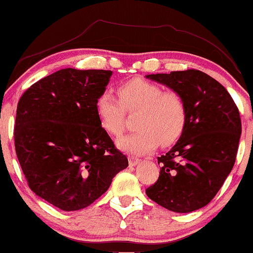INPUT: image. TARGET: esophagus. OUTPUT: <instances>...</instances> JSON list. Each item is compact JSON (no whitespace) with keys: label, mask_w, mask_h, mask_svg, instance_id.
<instances>
[{"label":"esophagus","mask_w":253,"mask_h":253,"mask_svg":"<svg viewBox=\"0 0 253 253\" xmlns=\"http://www.w3.org/2000/svg\"><path fill=\"white\" fill-rule=\"evenodd\" d=\"M139 162H140V159L137 158V157L129 156V165L130 166H136Z\"/></svg>","instance_id":"34e87169"}]
</instances>
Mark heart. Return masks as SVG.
Listing matches in <instances>:
<instances>
[{
    "label": "heart",
    "mask_w": 253,
    "mask_h": 253,
    "mask_svg": "<svg viewBox=\"0 0 253 253\" xmlns=\"http://www.w3.org/2000/svg\"><path fill=\"white\" fill-rule=\"evenodd\" d=\"M117 98L113 91L104 90L95 102L101 126L111 136H120L126 129V111L138 113V131L119 139L120 149L134 155H143L162 146L172 145L181 136L186 124L187 110L181 95L164 90L159 84L146 80L129 81L119 88Z\"/></svg>",
    "instance_id": "1"
}]
</instances>
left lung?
<instances>
[{"mask_svg":"<svg viewBox=\"0 0 253 253\" xmlns=\"http://www.w3.org/2000/svg\"><path fill=\"white\" fill-rule=\"evenodd\" d=\"M181 95L187 119L174 146L158 157L162 166L146 195L174 212L208 205L234 167L242 123L231 95L214 78L198 70L146 75Z\"/></svg>","mask_w":253,"mask_h":253,"instance_id":"8db88e82","label":"left lung"}]
</instances>
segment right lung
Wrapping results in <instances>:
<instances>
[{
    "instance_id": "obj_1",
    "label": "right lung",
    "mask_w": 253,
    "mask_h": 253,
    "mask_svg": "<svg viewBox=\"0 0 253 253\" xmlns=\"http://www.w3.org/2000/svg\"><path fill=\"white\" fill-rule=\"evenodd\" d=\"M111 74L65 68L32 84L18 101L14 136L22 170L31 191L61 211L91 205L129 165L95 110Z\"/></svg>"
}]
</instances>
